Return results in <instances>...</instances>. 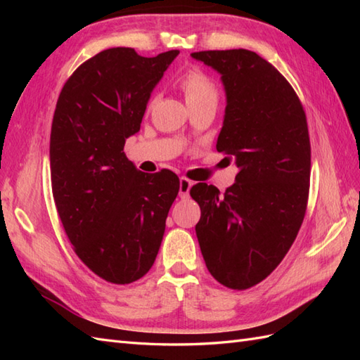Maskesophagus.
Returning a JSON list of instances; mask_svg holds the SVG:
<instances>
[{
    "label": "esophagus",
    "instance_id": "obj_1",
    "mask_svg": "<svg viewBox=\"0 0 360 360\" xmlns=\"http://www.w3.org/2000/svg\"><path fill=\"white\" fill-rule=\"evenodd\" d=\"M193 186V181H190L186 176H181L179 179V195L181 198H187L190 193V188Z\"/></svg>",
    "mask_w": 360,
    "mask_h": 360
}]
</instances>
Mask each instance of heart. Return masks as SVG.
<instances>
[{"label":"heart","mask_w":360,"mask_h":360,"mask_svg":"<svg viewBox=\"0 0 360 360\" xmlns=\"http://www.w3.org/2000/svg\"><path fill=\"white\" fill-rule=\"evenodd\" d=\"M181 88L184 91L187 103L218 101V88L207 74L200 68H190L181 77ZM153 102V98H151Z\"/></svg>","instance_id":"heart-1"}]
</instances>
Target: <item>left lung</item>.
<instances>
[{
	"mask_svg": "<svg viewBox=\"0 0 360 360\" xmlns=\"http://www.w3.org/2000/svg\"><path fill=\"white\" fill-rule=\"evenodd\" d=\"M192 57L221 74L227 105L217 150L240 168L224 193L204 182L190 188L201 209L195 231L212 277L226 288L249 289L285 258L307 213V114L289 82L255 52Z\"/></svg>",
	"mask_w": 360,
	"mask_h": 360,
	"instance_id": "1",
	"label": "left lung"
}]
</instances>
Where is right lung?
Wrapping results in <instances>:
<instances>
[{
  "label": "right lung",
  "mask_w": 360,
  "mask_h": 360,
  "mask_svg": "<svg viewBox=\"0 0 360 360\" xmlns=\"http://www.w3.org/2000/svg\"><path fill=\"white\" fill-rule=\"evenodd\" d=\"M179 51L142 57L98 52L72 72L51 128V182L74 252L98 277L128 285L147 274L179 192L170 170L142 173L124 153L141 129L153 88Z\"/></svg>",
  "instance_id": "right-lung-1"
}]
</instances>
